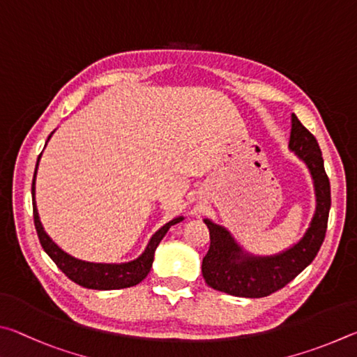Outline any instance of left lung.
Listing matches in <instances>:
<instances>
[{
    "label": "left lung",
    "instance_id": "1",
    "mask_svg": "<svg viewBox=\"0 0 357 357\" xmlns=\"http://www.w3.org/2000/svg\"><path fill=\"white\" fill-rule=\"evenodd\" d=\"M290 149L305 161L314 178L317 210L310 227L289 251L273 257H246L226 229L205 220L210 230V248L202 260V276L211 289L241 298L268 296L284 289L320 251L331 208L329 177L315 136L295 114L291 116Z\"/></svg>",
    "mask_w": 357,
    "mask_h": 357
}]
</instances>
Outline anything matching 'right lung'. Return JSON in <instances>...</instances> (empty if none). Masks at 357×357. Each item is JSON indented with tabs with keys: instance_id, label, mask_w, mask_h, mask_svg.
Masks as SVG:
<instances>
[{
	"instance_id": "obj_1",
	"label": "right lung",
	"mask_w": 357,
	"mask_h": 357,
	"mask_svg": "<svg viewBox=\"0 0 357 357\" xmlns=\"http://www.w3.org/2000/svg\"><path fill=\"white\" fill-rule=\"evenodd\" d=\"M42 155V153H40ZM39 155V158H40ZM39 158H37V165H39ZM36 172L37 166L34 171V178H33V216H34V226L37 230V236H39V241L50 259H52L56 266L66 274V276L73 280L75 284H78L84 289H92V290H117V289H127V287H133L141 282V280L146 279V276L150 271L153 264V254L156 246L160 245L162 236L166 235L169 227L174 226L183 220V218H175L171 222H167L162 226L158 232H156L152 238H150L146 251L141 255L139 259L133 261H128V264L122 265H103V264H87V261H81L70 257V255L66 254L62 249H59L54 243L50 240V236L43 230L39 213H37L36 208V199H34V191H36Z\"/></svg>"
}]
</instances>
